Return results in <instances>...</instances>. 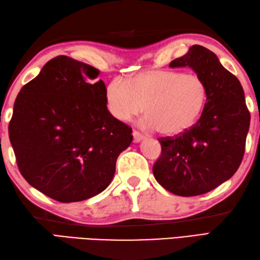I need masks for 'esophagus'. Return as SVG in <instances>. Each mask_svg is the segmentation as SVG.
<instances>
[{"mask_svg": "<svg viewBox=\"0 0 260 260\" xmlns=\"http://www.w3.org/2000/svg\"><path fill=\"white\" fill-rule=\"evenodd\" d=\"M133 136H134V142H140L141 140H143V139H144V135H143V134H141L140 133V132L139 131H136V129H134L133 131Z\"/></svg>", "mask_w": 260, "mask_h": 260, "instance_id": "obj_1", "label": "esophagus"}]
</instances>
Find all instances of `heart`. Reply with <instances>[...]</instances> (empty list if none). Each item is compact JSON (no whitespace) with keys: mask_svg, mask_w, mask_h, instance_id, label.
I'll return each instance as SVG.
<instances>
[{"mask_svg":"<svg viewBox=\"0 0 260 260\" xmlns=\"http://www.w3.org/2000/svg\"><path fill=\"white\" fill-rule=\"evenodd\" d=\"M208 87L200 75L174 70H150L125 82L106 86V106L115 118L127 121L144 108V126L163 135H176L196 123L206 106Z\"/></svg>","mask_w":260,"mask_h":260,"instance_id":"1","label":"heart"}]
</instances>
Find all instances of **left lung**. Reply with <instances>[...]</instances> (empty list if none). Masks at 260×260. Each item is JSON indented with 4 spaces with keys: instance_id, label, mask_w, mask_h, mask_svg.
<instances>
[{
    "instance_id": "8db88e82",
    "label": "left lung",
    "mask_w": 260,
    "mask_h": 260,
    "mask_svg": "<svg viewBox=\"0 0 260 260\" xmlns=\"http://www.w3.org/2000/svg\"><path fill=\"white\" fill-rule=\"evenodd\" d=\"M185 66L206 81V106L190 128L157 139L162 152L153 165V173L168 191L194 197L215 189L238 170L245 154L250 113L240 81L212 51L194 45L170 63L172 68Z\"/></svg>"
}]
</instances>
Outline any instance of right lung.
I'll return each mask as SVG.
<instances>
[{"mask_svg": "<svg viewBox=\"0 0 260 260\" xmlns=\"http://www.w3.org/2000/svg\"><path fill=\"white\" fill-rule=\"evenodd\" d=\"M101 71L67 56L48 61L15 99L9 136L27 183L59 202L103 192L132 127L109 113Z\"/></svg>", "mask_w": 260, "mask_h": 260, "instance_id": "obj_1", "label": "right lung"}]
</instances>
